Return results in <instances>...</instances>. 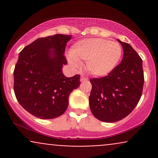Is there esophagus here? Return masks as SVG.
Listing matches in <instances>:
<instances>
[{"label": "esophagus", "instance_id": "esophagus-1", "mask_svg": "<svg viewBox=\"0 0 158 158\" xmlns=\"http://www.w3.org/2000/svg\"><path fill=\"white\" fill-rule=\"evenodd\" d=\"M80 81H88V78L85 77L84 76H81L80 78Z\"/></svg>", "mask_w": 158, "mask_h": 158}]
</instances>
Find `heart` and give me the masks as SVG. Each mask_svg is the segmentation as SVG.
Wrapping results in <instances>:
<instances>
[{"label":"heart","mask_w":158,"mask_h":158,"mask_svg":"<svg viewBox=\"0 0 158 158\" xmlns=\"http://www.w3.org/2000/svg\"><path fill=\"white\" fill-rule=\"evenodd\" d=\"M123 53L121 45L103 39H87L77 41L71 47L68 59L75 68L81 61H86V69L95 77H105L118 64Z\"/></svg>","instance_id":"1"}]
</instances>
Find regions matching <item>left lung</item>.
I'll return each mask as SVG.
<instances>
[{"mask_svg":"<svg viewBox=\"0 0 158 158\" xmlns=\"http://www.w3.org/2000/svg\"><path fill=\"white\" fill-rule=\"evenodd\" d=\"M117 41L123 50L120 64L106 77L90 80V110L106 123L117 122L131 113L139 102L144 83L141 58L129 44Z\"/></svg>","mask_w":158,"mask_h":158,"instance_id":"1","label":"left lung"}]
</instances>
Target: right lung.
I'll use <instances>...</instances> for the list:
<instances>
[{"instance_id":"1","label":"right lung","mask_w":158,"mask_h":158,"mask_svg":"<svg viewBox=\"0 0 158 158\" xmlns=\"http://www.w3.org/2000/svg\"><path fill=\"white\" fill-rule=\"evenodd\" d=\"M71 35L40 38L20 52L14 70V91L27 111L38 118L54 119L67 110L69 96L80 85V76L66 77L64 53Z\"/></svg>"}]
</instances>
